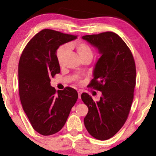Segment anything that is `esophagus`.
Listing matches in <instances>:
<instances>
[{
    "label": "esophagus",
    "mask_w": 156,
    "mask_h": 156,
    "mask_svg": "<svg viewBox=\"0 0 156 156\" xmlns=\"http://www.w3.org/2000/svg\"><path fill=\"white\" fill-rule=\"evenodd\" d=\"M78 98H81L82 92H81L80 91H78Z\"/></svg>",
    "instance_id": "obj_1"
}]
</instances>
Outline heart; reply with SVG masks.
<instances>
[{"instance_id": "heart-1", "label": "heart", "mask_w": 156, "mask_h": 156, "mask_svg": "<svg viewBox=\"0 0 156 156\" xmlns=\"http://www.w3.org/2000/svg\"><path fill=\"white\" fill-rule=\"evenodd\" d=\"M69 49H74L82 60L88 58L92 59L93 58V50L91 47L84 42L78 41L75 43H71L67 46H61L57 50L56 58L60 65H62L63 59L67 54Z\"/></svg>"}]
</instances>
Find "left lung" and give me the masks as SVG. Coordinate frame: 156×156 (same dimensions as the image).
<instances>
[{
    "instance_id": "8db88e82",
    "label": "left lung",
    "mask_w": 156,
    "mask_h": 156,
    "mask_svg": "<svg viewBox=\"0 0 156 156\" xmlns=\"http://www.w3.org/2000/svg\"><path fill=\"white\" fill-rule=\"evenodd\" d=\"M101 54L94 69L89 87L102 92L94 102L88 94L81 95L89 112L84 123L90 135L100 140L112 138L127 119L133 100L136 69L131 50L112 31L82 37Z\"/></svg>"
}]
</instances>
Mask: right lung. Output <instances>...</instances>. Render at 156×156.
<instances>
[{"mask_svg":"<svg viewBox=\"0 0 156 156\" xmlns=\"http://www.w3.org/2000/svg\"><path fill=\"white\" fill-rule=\"evenodd\" d=\"M77 36L51 30L36 34L26 45L18 64V89L23 109L35 131L43 136L58 132L65 125L78 95L74 89L58 90L50 78L60 72L56 51Z\"/></svg>","mask_w":156,"mask_h":156,"instance_id":"1","label":"right lung"}]
</instances>
